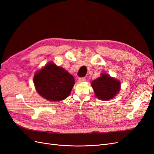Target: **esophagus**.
Wrapping results in <instances>:
<instances>
[{
    "instance_id": "obj_1",
    "label": "esophagus",
    "mask_w": 154,
    "mask_h": 154,
    "mask_svg": "<svg viewBox=\"0 0 154 154\" xmlns=\"http://www.w3.org/2000/svg\"><path fill=\"white\" fill-rule=\"evenodd\" d=\"M86 80L85 78H80L78 79V82L79 83H82V82H84Z\"/></svg>"
}]
</instances>
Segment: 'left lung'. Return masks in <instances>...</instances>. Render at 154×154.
I'll return each mask as SVG.
<instances>
[{
    "label": "left lung",
    "mask_w": 154,
    "mask_h": 154,
    "mask_svg": "<svg viewBox=\"0 0 154 154\" xmlns=\"http://www.w3.org/2000/svg\"><path fill=\"white\" fill-rule=\"evenodd\" d=\"M91 86L97 98L102 101H109L119 94L121 82L108 74L101 73L99 78L91 82Z\"/></svg>",
    "instance_id": "8db88e82"
}]
</instances>
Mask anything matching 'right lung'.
<instances>
[{"mask_svg":"<svg viewBox=\"0 0 154 154\" xmlns=\"http://www.w3.org/2000/svg\"><path fill=\"white\" fill-rule=\"evenodd\" d=\"M33 82L35 89L43 98L60 101L70 95L75 80L66 69L49 62L36 71Z\"/></svg>","mask_w":154,"mask_h":154,"instance_id":"right-lung-1","label":"right lung"}]
</instances>
